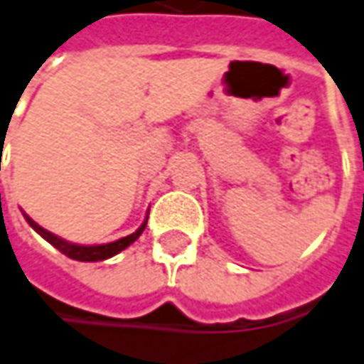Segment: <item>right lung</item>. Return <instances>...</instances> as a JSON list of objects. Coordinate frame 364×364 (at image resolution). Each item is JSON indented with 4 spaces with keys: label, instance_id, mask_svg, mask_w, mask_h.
Here are the masks:
<instances>
[{
    "label": "right lung",
    "instance_id": "add662e5",
    "mask_svg": "<svg viewBox=\"0 0 364 364\" xmlns=\"http://www.w3.org/2000/svg\"><path fill=\"white\" fill-rule=\"evenodd\" d=\"M23 217H26L27 223L31 225L37 233L46 239L47 243H51L55 249H59L61 253L68 255L69 259H75V261H87V263L89 261H103V259H109V257H113V255H117L119 251H123V249H125V247H129L133 241H137V237L145 231V225H147V221H143V225H141L135 233L127 235V237H123V239H119V241H113V243L75 245V243H69V241H65V239H61V237H58V235L49 233V231L43 229V227H39V225H37L29 215L23 213Z\"/></svg>",
    "mask_w": 364,
    "mask_h": 364
}]
</instances>
